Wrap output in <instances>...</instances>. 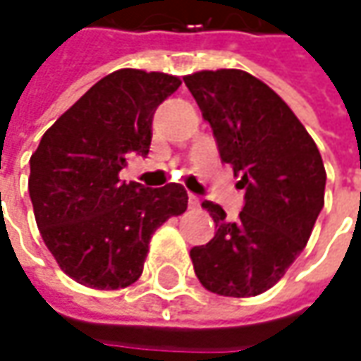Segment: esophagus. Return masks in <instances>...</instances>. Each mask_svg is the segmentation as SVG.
Returning a JSON list of instances; mask_svg holds the SVG:
<instances>
[{
    "mask_svg": "<svg viewBox=\"0 0 361 361\" xmlns=\"http://www.w3.org/2000/svg\"><path fill=\"white\" fill-rule=\"evenodd\" d=\"M199 204H201L199 197H195V195H190V197H188V207H190V209H197Z\"/></svg>",
    "mask_w": 361,
    "mask_h": 361,
    "instance_id": "34e87169",
    "label": "esophagus"
}]
</instances>
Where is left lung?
<instances>
[{"mask_svg":"<svg viewBox=\"0 0 361 361\" xmlns=\"http://www.w3.org/2000/svg\"><path fill=\"white\" fill-rule=\"evenodd\" d=\"M183 80L213 128L221 160L245 188V207L233 223L219 204L202 202L216 233L190 249L192 267L211 293L259 295L310 241L324 209V160L291 108L249 72L202 70Z\"/></svg>","mask_w":361,"mask_h":361,"instance_id":"left-lung-1","label":"left lung"}]
</instances>
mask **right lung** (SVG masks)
<instances>
[{
	"label": "right lung",
	"instance_id": "1",
	"mask_svg": "<svg viewBox=\"0 0 361 361\" xmlns=\"http://www.w3.org/2000/svg\"><path fill=\"white\" fill-rule=\"evenodd\" d=\"M180 78L122 68L96 82L42 136L30 159V199L42 239L60 269L94 289H122L145 269L152 233L187 211L176 183H122L146 157L152 116Z\"/></svg>",
	"mask_w": 361,
	"mask_h": 361
}]
</instances>
